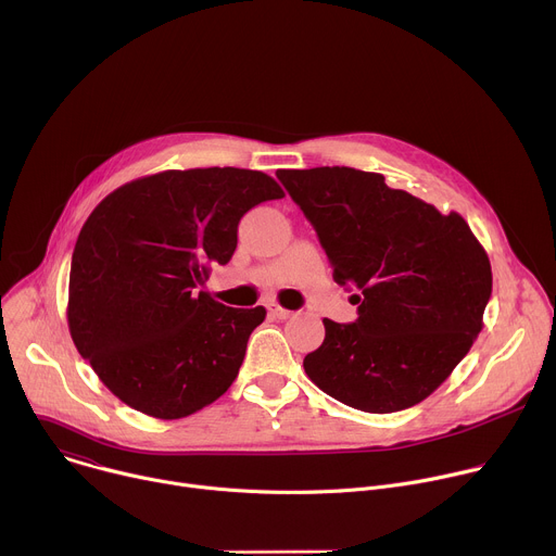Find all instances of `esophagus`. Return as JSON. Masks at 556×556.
Instances as JSON below:
<instances>
[{
  "mask_svg": "<svg viewBox=\"0 0 556 556\" xmlns=\"http://www.w3.org/2000/svg\"><path fill=\"white\" fill-rule=\"evenodd\" d=\"M268 314L273 316V318H279V320H286V318H290V309H286V307H279V305H275V303H270L268 305Z\"/></svg>",
  "mask_w": 556,
  "mask_h": 556,
  "instance_id": "esophagus-1",
  "label": "esophagus"
}]
</instances>
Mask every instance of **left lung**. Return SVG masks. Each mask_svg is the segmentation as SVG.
Returning a JSON list of instances; mask_svg holds the SVG:
<instances>
[{
    "instance_id": "8db88e82",
    "label": "left lung",
    "mask_w": 556,
    "mask_h": 556,
    "mask_svg": "<svg viewBox=\"0 0 556 556\" xmlns=\"http://www.w3.org/2000/svg\"><path fill=\"white\" fill-rule=\"evenodd\" d=\"M277 178L312 223L333 281L357 290L353 323L323 318L307 378L364 413L424 402L471 349L491 299V264L469 225L376 172L333 165Z\"/></svg>"
}]
</instances>
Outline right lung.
I'll return each mask as SVG.
<instances>
[{
    "label": "right lung",
    "mask_w": 556,
    "mask_h": 556,
    "mask_svg": "<svg viewBox=\"0 0 556 556\" xmlns=\"http://www.w3.org/2000/svg\"><path fill=\"white\" fill-rule=\"evenodd\" d=\"M283 190L242 167L167 169L130 180L87 218L72 255L67 323L78 353L126 406L188 417L238 378L266 318L205 292L238 247L242 216Z\"/></svg>",
    "instance_id": "right-lung-1"
}]
</instances>
